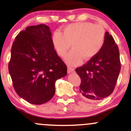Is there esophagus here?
<instances>
[{"label": "esophagus", "mask_w": 131, "mask_h": 131, "mask_svg": "<svg viewBox=\"0 0 131 131\" xmlns=\"http://www.w3.org/2000/svg\"><path fill=\"white\" fill-rule=\"evenodd\" d=\"M74 68H72V67H68V73H72V72H73V71H74Z\"/></svg>", "instance_id": "obj_1"}]
</instances>
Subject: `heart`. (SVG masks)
Here are the masks:
<instances>
[{
    "label": "heart",
    "mask_w": 131,
    "mask_h": 131,
    "mask_svg": "<svg viewBox=\"0 0 131 131\" xmlns=\"http://www.w3.org/2000/svg\"><path fill=\"white\" fill-rule=\"evenodd\" d=\"M106 32L101 25L90 22H77L62 29V32L56 31L52 43L57 53L63 57L72 43L73 49L64 57V61L71 66H76L82 59L89 60L101 51L105 42Z\"/></svg>",
    "instance_id": "obj_1"
}]
</instances>
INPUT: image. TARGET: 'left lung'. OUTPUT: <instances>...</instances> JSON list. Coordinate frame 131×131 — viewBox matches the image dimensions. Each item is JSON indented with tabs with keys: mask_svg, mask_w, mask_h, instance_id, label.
Returning a JSON list of instances; mask_svg holds the SVG:
<instances>
[{
	"mask_svg": "<svg viewBox=\"0 0 131 131\" xmlns=\"http://www.w3.org/2000/svg\"><path fill=\"white\" fill-rule=\"evenodd\" d=\"M120 68L118 47L113 36L106 32L101 51L75 69L81 79L79 90L82 99L96 102L110 96L115 88Z\"/></svg>",
	"mask_w": 131,
	"mask_h": 131,
	"instance_id": "obj_1",
	"label": "left lung"
}]
</instances>
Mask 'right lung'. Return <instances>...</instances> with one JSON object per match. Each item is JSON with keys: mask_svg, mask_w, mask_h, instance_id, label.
<instances>
[{"mask_svg": "<svg viewBox=\"0 0 131 131\" xmlns=\"http://www.w3.org/2000/svg\"><path fill=\"white\" fill-rule=\"evenodd\" d=\"M8 68L16 93L36 105L50 101L56 81L67 74V65L54 49L50 28L45 24L19 32L11 47Z\"/></svg>", "mask_w": 131, "mask_h": 131, "instance_id": "add662e5", "label": "right lung"}]
</instances>
